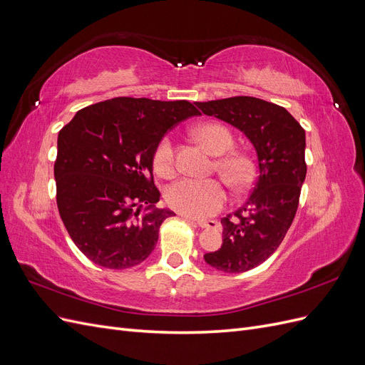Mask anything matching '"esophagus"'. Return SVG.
<instances>
[{
    "mask_svg": "<svg viewBox=\"0 0 365 365\" xmlns=\"http://www.w3.org/2000/svg\"><path fill=\"white\" fill-rule=\"evenodd\" d=\"M185 217L193 220V217H190V216H185ZM196 224L200 225L201 228H215L217 225V222H216V220H213V219H197Z\"/></svg>",
    "mask_w": 365,
    "mask_h": 365,
    "instance_id": "obj_1",
    "label": "esophagus"
}]
</instances>
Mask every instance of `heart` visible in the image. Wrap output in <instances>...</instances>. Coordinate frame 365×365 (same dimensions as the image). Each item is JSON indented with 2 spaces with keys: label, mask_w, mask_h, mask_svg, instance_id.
Listing matches in <instances>:
<instances>
[{
  "label": "heart",
  "mask_w": 365,
  "mask_h": 365,
  "mask_svg": "<svg viewBox=\"0 0 365 365\" xmlns=\"http://www.w3.org/2000/svg\"><path fill=\"white\" fill-rule=\"evenodd\" d=\"M195 135L210 153L220 155L216 161V168L224 178L235 189H245L252 181L254 164L245 153L228 152L235 145L230 129L216 121H208L195 129ZM173 140L169 135H164L153 150V168L157 173L168 176L173 172ZM165 201L176 212L185 216L205 217L222 208L227 201V190L225 185L217 180L182 178L168 187Z\"/></svg>",
  "instance_id": "b5f03b06"
}]
</instances>
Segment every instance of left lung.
Instances as JSON below:
<instances>
[{"label":"left lung","instance_id":"1","mask_svg":"<svg viewBox=\"0 0 365 365\" xmlns=\"http://www.w3.org/2000/svg\"><path fill=\"white\" fill-rule=\"evenodd\" d=\"M196 106L244 132L257 152L256 185L244 205L220 219L222 247L204 254L219 271L245 272L279 248L295 217L306 178L304 129L283 106L256 97H228Z\"/></svg>","mask_w":365,"mask_h":365}]
</instances>
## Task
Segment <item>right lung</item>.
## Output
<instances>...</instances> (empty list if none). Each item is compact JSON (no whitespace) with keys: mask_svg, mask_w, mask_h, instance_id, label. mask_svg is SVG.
<instances>
[{"mask_svg":"<svg viewBox=\"0 0 365 365\" xmlns=\"http://www.w3.org/2000/svg\"><path fill=\"white\" fill-rule=\"evenodd\" d=\"M193 115L200 111L187 101L115 97L81 109L59 130V215L91 262L125 269L150 256L164 219L175 215L155 207L153 150L165 132Z\"/></svg>","mask_w":365,"mask_h":365,"instance_id":"add662e5","label":"right lung"}]
</instances>
